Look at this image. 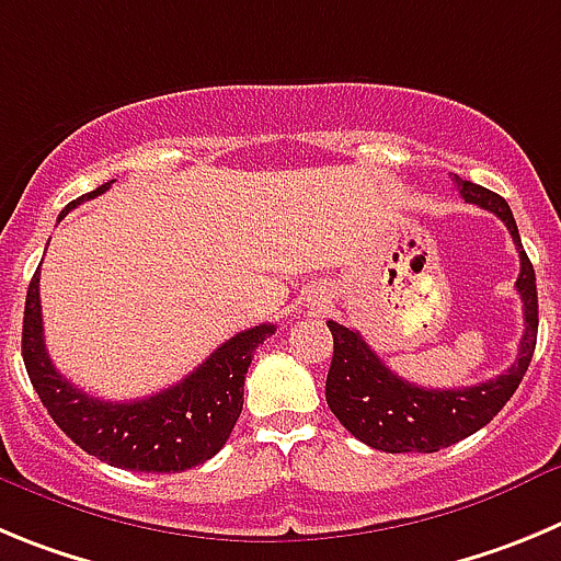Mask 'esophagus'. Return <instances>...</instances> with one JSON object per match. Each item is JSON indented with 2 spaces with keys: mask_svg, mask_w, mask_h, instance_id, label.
<instances>
[{
  "mask_svg": "<svg viewBox=\"0 0 561 561\" xmlns=\"http://www.w3.org/2000/svg\"><path fill=\"white\" fill-rule=\"evenodd\" d=\"M318 305H321V301H318Z\"/></svg>",
  "mask_w": 561,
  "mask_h": 561,
  "instance_id": "1",
  "label": "esophagus"
}]
</instances>
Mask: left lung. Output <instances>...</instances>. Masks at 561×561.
<instances>
[{
	"label": "left lung",
	"mask_w": 561,
	"mask_h": 561,
	"mask_svg": "<svg viewBox=\"0 0 561 561\" xmlns=\"http://www.w3.org/2000/svg\"><path fill=\"white\" fill-rule=\"evenodd\" d=\"M467 204L494 211L506 224L519 254L517 293L523 299L526 332L517 360L506 375L467 388H422L402 380L371 352L360 332L327 321L332 332V366L327 375V405L346 431L382 453H436L481 431L512 400L537 346V276L519 243V231L506 201L481 184L453 175Z\"/></svg>",
	"instance_id": "1"
}]
</instances>
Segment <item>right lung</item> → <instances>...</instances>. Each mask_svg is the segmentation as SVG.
<instances>
[{
    "label": "right lung",
    "mask_w": 561,
    "mask_h": 561,
    "mask_svg": "<svg viewBox=\"0 0 561 561\" xmlns=\"http://www.w3.org/2000/svg\"><path fill=\"white\" fill-rule=\"evenodd\" d=\"M111 184L114 181L72 201L58 220L85 198L103 195ZM38 276L42 271L33 274L24 301V366L53 422L80 450L111 467L134 472H184L220 453L243 411V386L251 357L265 337L274 335V324L237 332L220 343L193 375L153 397L105 402L72 386L49 360L44 346Z\"/></svg>",
    "instance_id": "1"
}]
</instances>
